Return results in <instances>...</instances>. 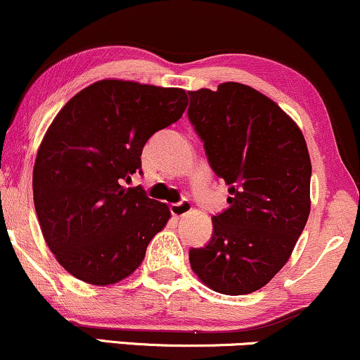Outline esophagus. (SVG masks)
<instances>
[{
	"instance_id": "obj_1",
	"label": "esophagus",
	"mask_w": 360,
	"mask_h": 360,
	"mask_svg": "<svg viewBox=\"0 0 360 360\" xmlns=\"http://www.w3.org/2000/svg\"><path fill=\"white\" fill-rule=\"evenodd\" d=\"M192 210V204L188 200H181L179 204H172L170 205V212L175 217H184L185 214H188Z\"/></svg>"
}]
</instances>
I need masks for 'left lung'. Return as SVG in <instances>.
I'll list each match as a JSON object with an SVG mask.
<instances>
[{
    "instance_id": "8db88e82",
    "label": "left lung",
    "mask_w": 360,
    "mask_h": 360,
    "mask_svg": "<svg viewBox=\"0 0 360 360\" xmlns=\"http://www.w3.org/2000/svg\"><path fill=\"white\" fill-rule=\"evenodd\" d=\"M188 120L229 209L212 217L192 271L210 290L248 295L271 281L293 252L310 214L311 163L302 129L274 101L239 82L190 91Z\"/></svg>"
}]
</instances>
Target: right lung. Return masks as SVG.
I'll list each match as a JSON object with an SVG mask.
<instances>
[{
	"label": "right lung",
	"instance_id": "add662e5",
	"mask_svg": "<svg viewBox=\"0 0 360 360\" xmlns=\"http://www.w3.org/2000/svg\"><path fill=\"white\" fill-rule=\"evenodd\" d=\"M184 89L104 79L82 89L46 129L33 167L41 234L72 276L108 286L143 263L170 209L126 188L151 134L187 108Z\"/></svg>",
	"mask_w": 360,
	"mask_h": 360
}]
</instances>
